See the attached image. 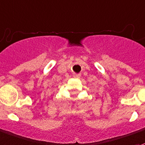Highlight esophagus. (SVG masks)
<instances>
[{
    "label": "esophagus",
    "mask_w": 145,
    "mask_h": 145,
    "mask_svg": "<svg viewBox=\"0 0 145 145\" xmlns=\"http://www.w3.org/2000/svg\"><path fill=\"white\" fill-rule=\"evenodd\" d=\"M73 77L74 78H79V77H80V75H77V74H76V75H74Z\"/></svg>",
    "instance_id": "34e87169"
}]
</instances>
